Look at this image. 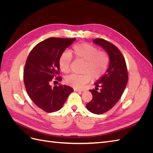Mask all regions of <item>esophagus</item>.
Listing matches in <instances>:
<instances>
[{
	"mask_svg": "<svg viewBox=\"0 0 153 153\" xmlns=\"http://www.w3.org/2000/svg\"><path fill=\"white\" fill-rule=\"evenodd\" d=\"M75 91H84V89H75Z\"/></svg>",
	"mask_w": 153,
	"mask_h": 153,
	"instance_id": "34e87169",
	"label": "esophagus"
}]
</instances>
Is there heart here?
<instances>
[{"instance_id":"obj_1","label":"heart","mask_w":153,"mask_h":153,"mask_svg":"<svg viewBox=\"0 0 153 153\" xmlns=\"http://www.w3.org/2000/svg\"><path fill=\"white\" fill-rule=\"evenodd\" d=\"M71 53L77 59L84 61L83 74H72L66 78V82L75 88H80L89 82L91 76L98 79L102 76L108 68L110 61L108 54L104 51H99L96 46L88 43H81L73 46ZM72 56L64 52L59 59V66L61 71H70Z\"/></svg>"}]
</instances>
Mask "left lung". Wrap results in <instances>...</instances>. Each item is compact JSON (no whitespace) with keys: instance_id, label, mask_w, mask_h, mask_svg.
I'll return each instance as SVG.
<instances>
[{"instance_id":"obj_1","label":"left lung","mask_w":153,"mask_h":153,"mask_svg":"<svg viewBox=\"0 0 153 153\" xmlns=\"http://www.w3.org/2000/svg\"><path fill=\"white\" fill-rule=\"evenodd\" d=\"M93 42L108 53L110 63L105 75L94 84L95 89L89 90L92 99L86 105V107L92 113L102 114L118 102L126 86L128 75L125 59L115 45L100 38L94 39ZM98 87L100 88V91Z\"/></svg>"}]
</instances>
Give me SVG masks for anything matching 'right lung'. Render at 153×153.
Returning a JSON list of instances; mask_svg holds the SVG:
<instances>
[{"label": "right lung", "mask_w": 153, "mask_h": 153, "mask_svg": "<svg viewBox=\"0 0 153 153\" xmlns=\"http://www.w3.org/2000/svg\"><path fill=\"white\" fill-rule=\"evenodd\" d=\"M75 38H50L36 45L27 59L24 81L27 94L39 108L46 112L61 109L73 91L71 87L59 85L52 87L53 78L61 81L59 59Z\"/></svg>", "instance_id": "add662e5"}]
</instances>
